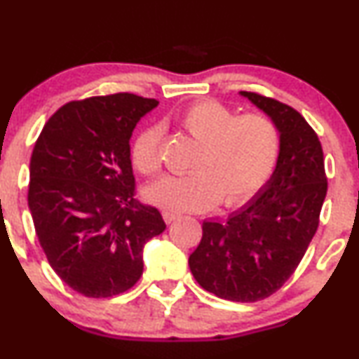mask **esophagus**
Here are the masks:
<instances>
[{
  "instance_id": "34e87169",
  "label": "esophagus",
  "mask_w": 359,
  "mask_h": 359,
  "mask_svg": "<svg viewBox=\"0 0 359 359\" xmlns=\"http://www.w3.org/2000/svg\"><path fill=\"white\" fill-rule=\"evenodd\" d=\"M162 217H163V221H165L167 224H172L174 221H177V219H179V214H174V212H163L162 214Z\"/></svg>"
}]
</instances>
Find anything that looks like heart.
Masks as SVG:
<instances>
[{
	"instance_id": "obj_1",
	"label": "heart",
	"mask_w": 359,
	"mask_h": 359,
	"mask_svg": "<svg viewBox=\"0 0 359 359\" xmlns=\"http://www.w3.org/2000/svg\"><path fill=\"white\" fill-rule=\"evenodd\" d=\"M184 133L198 144L185 175H165L149 185L147 198L174 212H202L221 202L236 207L248 202L269 182L280 157V133L269 116L236 115L231 107L207 98L177 118ZM158 125L138 133L132 144V163L140 174L162 168Z\"/></svg>"
}]
</instances>
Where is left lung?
Wrapping results in <instances>:
<instances>
[{
	"instance_id": "1",
	"label": "left lung",
	"mask_w": 359,
	"mask_h": 359,
	"mask_svg": "<svg viewBox=\"0 0 359 359\" xmlns=\"http://www.w3.org/2000/svg\"><path fill=\"white\" fill-rule=\"evenodd\" d=\"M278 125L280 157L273 177L252 201L227 219L205 221L189 257L205 291L237 303L274 294L291 278L316 234L327 192L321 142L292 107L241 92Z\"/></svg>"
}]
</instances>
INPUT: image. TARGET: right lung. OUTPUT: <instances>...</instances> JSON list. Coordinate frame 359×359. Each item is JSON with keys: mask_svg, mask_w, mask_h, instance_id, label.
<instances>
[{"mask_svg": "<svg viewBox=\"0 0 359 359\" xmlns=\"http://www.w3.org/2000/svg\"><path fill=\"white\" fill-rule=\"evenodd\" d=\"M155 98L114 93L60 107L34 144L28 205L38 241L65 284L86 297L128 291L147 241L165 231L135 197L130 137Z\"/></svg>", "mask_w": 359, "mask_h": 359, "instance_id": "right-lung-1", "label": "right lung"}]
</instances>
